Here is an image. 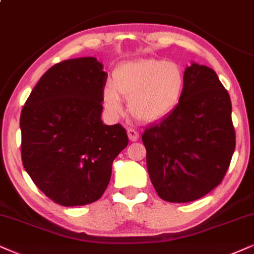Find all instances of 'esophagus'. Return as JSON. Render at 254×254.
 Here are the masks:
<instances>
[{
  "instance_id": "obj_1",
  "label": "esophagus",
  "mask_w": 254,
  "mask_h": 254,
  "mask_svg": "<svg viewBox=\"0 0 254 254\" xmlns=\"http://www.w3.org/2000/svg\"><path fill=\"white\" fill-rule=\"evenodd\" d=\"M127 136L131 142H137L139 139V132L134 129H127Z\"/></svg>"
}]
</instances>
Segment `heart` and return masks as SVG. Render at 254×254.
Segmentation results:
<instances>
[{
	"instance_id": "heart-1",
	"label": "heart",
	"mask_w": 254,
	"mask_h": 254,
	"mask_svg": "<svg viewBox=\"0 0 254 254\" xmlns=\"http://www.w3.org/2000/svg\"><path fill=\"white\" fill-rule=\"evenodd\" d=\"M185 89V73L178 63L142 59L122 63L103 90V103L114 116L122 114V99L129 101L131 116L152 123L178 107Z\"/></svg>"
}]
</instances>
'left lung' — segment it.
<instances>
[{"mask_svg": "<svg viewBox=\"0 0 254 254\" xmlns=\"http://www.w3.org/2000/svg\"><path fill=\"white\" fill-rule=\"evenodd\" d=\"M181 103L142 134L157 194L170 203L204 197L225 177L236 147L230 95L212 69L185 70Z\"/></svg>", "mask_w": 254, "mask_h": 254, "instance_id": "8db88e82", "label": "left lung"}]
</instances>
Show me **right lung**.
Returning <instances> with one entry per match:
<instances>
[{
  "label": "right lung",
  "mask_w": 254,
  "mask_h": 254,
  "mask_svg": "<svg viewBox=\"0 0 254 254\" xmlns=\"http://www.w3.org/2000/svg\"><path fill=\"white\" fill-rule=\"evenodd\" d=\"M107 77L95 57L62 61L41 77L22 109V163L35 185L62 206L98 200L112 162L129 144L121 124L101 120Z\"/></svg>",
  "instance_id": "1"
}]
</instances>
